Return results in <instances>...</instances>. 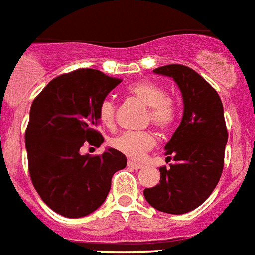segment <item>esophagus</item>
<instances>
[{
  "mask_svg": "<svg viewBox=\"0 0 255 255\" xmlns=\"http://www.w3.org/2000/svg\"><path fill=\"white\" fill-rule=\"evenodd\" d=\"M128 166H129V168H133V169H141V168H142V164H138V162L134 161H129L128 162Z\"/></svg>",
  "mask_w": 255,
  "mask_h": 255,
  "instance_id": "esophagus-1",
  "label": "esophagus"
}]
</instances>
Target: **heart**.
<instances>
[{"label":"heart","mask_w":255,"mask_h":255,"mask_svg":"<svg viewBox=\"0 0 255 255\" xmlns=\"http://www.w3.org/2000/svg\"><path fill=\"white\" fill-rule=\"evenodd\" d=\"M130 95L149 107V121L158 129L165 130L175 122L176 109L171 99L166 98V91L154 82L141 80L135 82L128 89ZM101 124L112 129L116 125V105L112 99H105L98 109ZM156 145L152 133H122L110 141V146L117 152L125 154L133 160H141Z\"/></svg>","instance_id":"1"}]
</instances>
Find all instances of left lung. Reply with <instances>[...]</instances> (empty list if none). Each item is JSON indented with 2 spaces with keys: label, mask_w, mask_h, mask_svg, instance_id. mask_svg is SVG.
<instances>
[{
  "label": "left lung",
  "mask_w": 255,
  "mask_h": 255,
  "mask_svg": "<svg viewBox=\"0 0 255 255\" xmlns=\"http://www.w3.org/2000/svg\"><path fill=\"white\" fill-rule=\"evenodd\" d=\"M169 76L183 97V118L165 145L169 169L160 168V183L143 191L158 211L180 215L198 208L221 179L227 143L223 105L211 86L189 67L169 64L153 71Z\"/></svg>",
  "instance_id": "8db88e82"
}]
</instances>
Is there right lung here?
<instances>
[{
  "instance_id": "1",
  "label": "right lung",
  "mask_w": 255,
  "mask_h": 255,
  "mask_svg": "<svg viewBox=\"0 0 255 255\" xmlns=\"http://www.w3.org/2000/svg\"><path fill=\"white\" fill-rule=\"evenodd\" d=\"M120 79L91 68L51 80L34 98L25 133L29 175L48 207L66 218L90 215L106 200L112 177L128 164L125 154L107 148L82 156L84 143L101 146L98 109Z\"/></svg>"
}]
</instances>
